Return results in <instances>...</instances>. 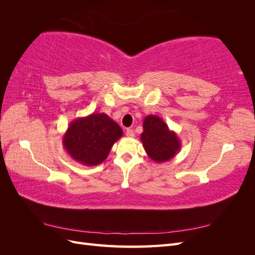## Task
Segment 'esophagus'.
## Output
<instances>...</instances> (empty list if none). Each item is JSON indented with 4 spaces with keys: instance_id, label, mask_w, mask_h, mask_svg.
Instances as JSON below:
<instances>
[{
    "instance_id": "esophagus-1",
    "label": "esophagus",
    "mask_w": 255,
    "mask_h": 255,
    "mask_svg": "<svg viewBox=\"0 0 255 255\" xmlns=\"http://www.w3.org/2000/svg\"><path fill=\"white\" fill-rule=\"evenodd\" d=\"M126 135H127L128 137H130V138H132V137H134V136H135V133H134V130H133L132 128H128V129H127V133H126Z\"/></svg>"
}]
</instances>
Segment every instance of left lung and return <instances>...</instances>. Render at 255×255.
<instances>
[{"label":"left lung","mask_w":255,"mask_h":255,"mask_svg":"<svg viewBox=\"0 0 255 255\" xmlns=\"http://www.w3.org/2000/svg\"><path fill=\"white\" fill-rule=\"evenodd\" d=\"M143 132L140 135L148 156L155 163H165L173 158L182 143L173 130L158 116L149 115L143 119Z\"/></svg>","instance_id":"8db88e82"}]
</instances>
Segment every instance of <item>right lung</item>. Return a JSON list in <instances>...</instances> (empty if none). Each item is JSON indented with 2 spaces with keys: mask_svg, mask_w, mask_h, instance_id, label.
Wrapping results in <instances>:
<instances>
[{
  "mask_svg": "<svg viewBox=\"0 0 255 255\" xmlns=\"http://www.w3.org/2000/svg\"><path fill=\"white\" fill-rule=\"evenodd\" d=\"M123 130L117 122L103 113L70 122L63 136V145L69 155L84 166H97L106 159Z\"/></svg>",
  "mask_w": 255,
  "mask_h": 255,
  "instance_id": "1",
  "label": "right lung"
}]
</instances>
